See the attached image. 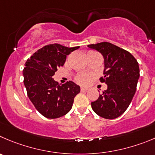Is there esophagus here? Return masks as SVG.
I'll return each instance as SVG.
<instances>
[{"instance_id": "obj_1", "label": "esophagus", "mask_w": 155, "mask_h": 155, "mask_svg": "<svg viewBox=\"0 0 155 155\" xmlns=\"http://www.w3.org/2000/svg\"><path fill=\"white\" fill-rule=\"evenodd\" d=\"M88 90L87 87H81V91H82V92H84V91H87Z\"/></svg>"}]
</instances>
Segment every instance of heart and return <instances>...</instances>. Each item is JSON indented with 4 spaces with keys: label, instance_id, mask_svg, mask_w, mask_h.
I'll return each instance as SVG.
<instances>
[{
    "label": "heart",
    "instance_id": "heart-1",
    "mask_svg": "<svg viewBox=\"0 0 155 155\" xmlns=\"http://www.w3.org/2000/svg\"><path fill=\"white\" fill-rule=\"evenodd\" d=\"M91 77L87 74H79L75 77V81L77 83L80 84L82 85H86L91 81Z\"/></svg>",
    "mask_w": 155,
    "mask_h": 155
}]
</instances>
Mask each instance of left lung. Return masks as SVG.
Masks as SVG:
<instances>
[{"mask_svg": "<svg viewBox=\"0 0 155 155\" xmlns=\"http://www.w3.org/2000/svg\"><path fill=\"white\" fill-rule=\"evenodd\" d=\"M87 46L104 56V76L100 80L107 84V89L91 103V107L101 117L116 119L127 110L135 95L140 76L138 63L130 52L110 42Z\"/></svg>", "mask_w": 155, "mask_h": 155, "instance_id": "1", "label": "left lung"}]
</instances>
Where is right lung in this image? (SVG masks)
<instances>
[{"label":"right lung","instance_id":"obj_1","mask_svg":"<svg viewBox=\"0 0 155 155\" xmlns=\"http://www.w3.org/2000/svg\"><path fill=\"white\" fill-rule=\"evenodd\" d=\"M79 46L50 44L36 51L27 59L23 71L27 95L36 110L45 117L56 119L71 109L81 88L72 81L59 84L52 78L58 68L64 65L66 57Z\"/></svg>","mask_w":155,"mask_h":155}]
</instances>
